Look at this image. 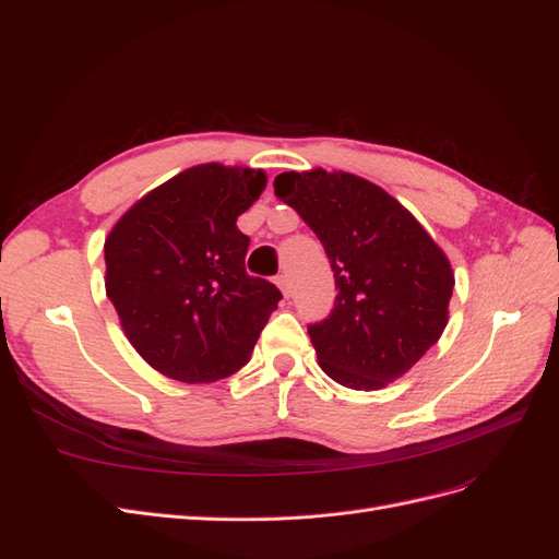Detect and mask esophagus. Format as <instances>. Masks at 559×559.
<instances>
[{
	"instance_id": "esophagus-1",
	"label": "esophagus",
	"mask_w": 559,
	"mask_h": 559,
	"mask_svg": "<svg viewBox=\"0 0 559 559\" xmlns=\"http://www.w3.org/2000/svg\"><path fill=\"white\" fill-rule=\"evenodd\" d=\"M275 284L280 286L282 294H284L286 298L292 296V284H289V277H286V275H277V277H275Z\"/></svg>"
}]
</instances>
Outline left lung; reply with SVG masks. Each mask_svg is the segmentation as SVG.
<instances>
[{"label": "left lung", "mask_w": 559, "mask_h": 559, "mask_svg": "<svg viewBox=\"0 0 559 559\" xmlns=\"http://www.w3.org/2000/svg\"><path fill=\"white\" fill-rule=\"evenodd\" d=\"M275 195L314 230L333 270V310L308 326L321 370L366 392L408 373L448 324L454 275L443 249L357 175L282 173Z\"/></svg>", "instance_id": "8db88e82"}]
</instances>
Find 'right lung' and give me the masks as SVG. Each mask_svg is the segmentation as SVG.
Returning a JSON list of instances; mask_svg holds the SVG:
<instances>
[{"mask_svg":"<svg viewBox=\"0 0 559 559\" xmlns=\"http://www.w3.org/2000/svg\"><path fill=\"white\" fill-rule=\"evenodd\" d=\"M265 189L263 170L195 165L118 218L105 242L107 296L140 357L158 373L216 382L240 370L282 294L245 270L235 226Z\"/></svg>","mask_w":559,"mask_h":559,"instance_id":"obj_1","label":"right lung"}]
</instances>
